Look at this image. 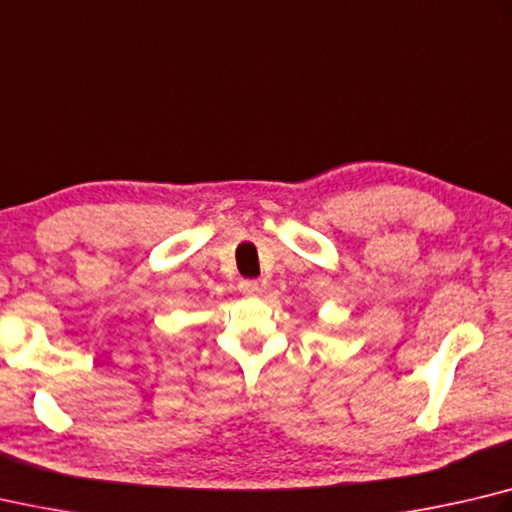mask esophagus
<instances>
[{
    "instance_id": "obj_1",
    "label": "esophagus",
    "mask_w": 512,
    "mask_h": 512,
    "mask_svg": "<svg viewBox=\"0 0 512 512\" xmlns=\"http://www.w3.org/2000/svg\"><path fill=\"white\" fill-rule=\"evenodd\" d=\"M239 291L246 297H257V295H262V284H259L257 280H241Z\"/></svg>"
}]
</instances>
